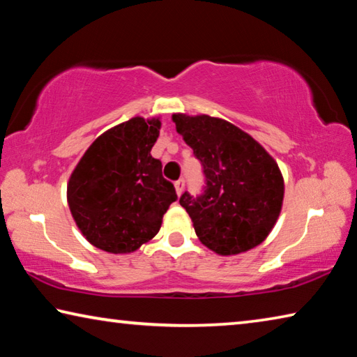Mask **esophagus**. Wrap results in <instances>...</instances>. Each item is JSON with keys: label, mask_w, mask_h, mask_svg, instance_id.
<instances>
[{"label": "esophagus", "mask_w": 357, "mask_h": 357, "mask_svg": "<svg viewBox=\"0 0 357 357\" xmlns=\"http://www.w3.org/2000/svg\"><path fill=\"white\" fill-rule=\"evenodd\" d=\"M174 189H176L178 197H181V193L184 192V179H178L176 183H174Z\"/></svg>", "instance_id": "34e87169"}]
</instances>
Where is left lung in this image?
<instances>
[{
    "label": "left lung",
    "instance_id": "8db88e82",
    "mask_svg": "<svg viewBox=\"0 0 357 357\" xmlns=\"http://www.w3.org/2000/svg\"><path fill=\"white\" fill-rule=\"evenodd\" d=\"M172 119L206 178L200 197L184 192L179 198L202 244L219 255H238L261 244L279 219L285 193L273 155L225 119L184 113Z\"/></svg>",
    "mask_w": 357,
    "mask_h": 357
}]
</instances>
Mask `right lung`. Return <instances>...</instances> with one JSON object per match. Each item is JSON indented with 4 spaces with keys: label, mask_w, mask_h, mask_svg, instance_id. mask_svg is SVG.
<instances>
[{
    "label": "right lung",
    "mask_w": 357,
    "mask_h": 357,
    "mask_svg": "<svg viewBox=\"0 0 357 357\" xmlns=\"http://www.w3.org/2000/svg\"><path fill=\"white\" fill-rule=\"evenodd\" d=\"M160 119L135 116L96 138L68 183V203L88 243L130 253L159 233L176 190L151 155Z\"/></svg>",
    "instance_id": "1"
}]
</instances>
